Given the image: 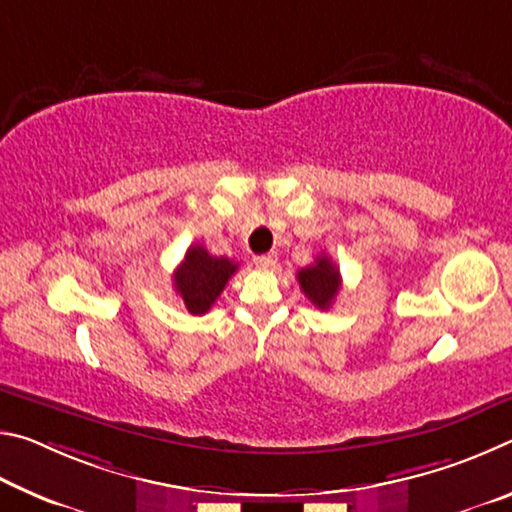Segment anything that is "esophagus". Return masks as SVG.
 I'll return each instance as SVG.
<instances>
[{"mask_svg": "<svg viewBox=\"0 0 512 512\" xmlns=\"http://www.w3.org/2000/svg\"><path fill=\"white\" fill-rule=\"evenodd\" d=\"M255 266H259V268H273L275 266V262H277V257L273 255V253H268V255H257L255 259Z\"/></svg>", "mask_w": 512, "mask_h": 512, "instance_id": "1", "label": "esophagus"}]
</instances>
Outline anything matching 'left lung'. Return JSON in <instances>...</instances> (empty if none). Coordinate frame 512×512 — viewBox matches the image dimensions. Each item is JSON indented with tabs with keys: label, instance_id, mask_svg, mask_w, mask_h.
Wrapping results in <instances>:
<instances>
[{
	"label": "left lung",
	"instance_id": "obj_1",
	"mask_svg": "<svg viewBox=\"0 0 512 512\" xmlns=\"http://www.w3.org/2000/svg\"><path fill=\"white\" fill-rule=\"evenodd\" d=\"M298 284L311 305L318 309H329L341 289V273L327 255H318L316 262L298 271Z\"/></svg>",
	"mask_w": 512,
	"mask_h": 512
}]
</instances>
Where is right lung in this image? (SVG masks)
Here are the masks:
<instances>
[{"label": "right lung", "instance_id": "1", "mask_svg": "<svg viewBox=\"0 0 512 512\" xmlns=\"http://www.w3.org/2000/svg\"><path fill=\"white\" fill-rule=\"evenodd\" d=\"M237 268L239 264L232 259L214 257L201 244H194L187 248L185 259L173 273V287L189 314L203 316L212 309Z\"/></svg>", "mask_w": 512, "mask_h": 512}]
</instances>
